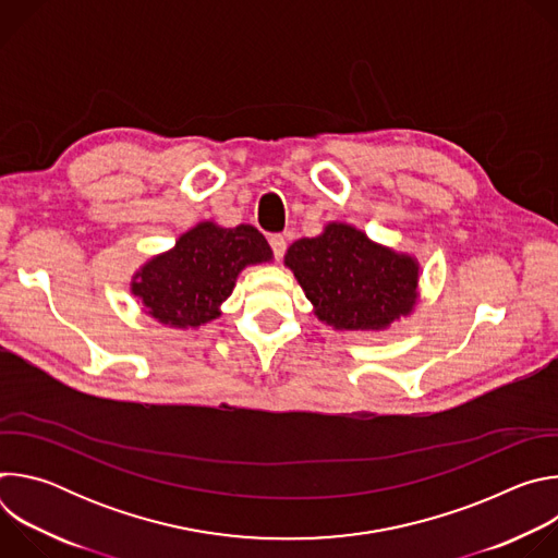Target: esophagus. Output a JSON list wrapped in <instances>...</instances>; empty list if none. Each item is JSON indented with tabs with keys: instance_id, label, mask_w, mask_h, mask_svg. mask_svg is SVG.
Segmentation results:
<instances>
[{
	"instance_id": "esophagus-1",
	"label": "esophagus",
	"mask_w": 558,
	"mask_h": 558,
	"mask_svg": "<svg viewBox=\"0 0 558 558\" xmlns=\"http://www.w3.org/2000/svg\"><path fill=\"white\" fill-rule=\"evenodd\" d=\"M269 245H271L274 258L280 260L284 256V250H287V238L282 233H274V235H269Z\"/></svg>"
}]
</instances>
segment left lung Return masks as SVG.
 <instances>
[{
	"instance_id": "8db88e82",
	"label": "left lung",
	"mask_w": 558,
	"mask_h": 558,
	"mask_svg": "<svg viewBox=\"0 0 558 558\" xmlns=\"http://www.w3.org/2000/svg\"><path fill=\"white\" fill-rule=\"evenodd\" d=\"M284 265L313 313L338 331H381L417 302V260L373 243L347 222H329L320 235L300 238L287 250Z\"/></svg>"
}]
</instances>
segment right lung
<instances>
[{
    "label": "right lung",
    "instance_id": "add662e5",
    "mask_svg": "<svg viewBox=\"0 0 558 558\" xmlns=\"http://www.w3.org/2000/svg\"><path fill=\"white\" fill-rule=\"evenodd\" d=\"M271 256L256 227H220L205 220L185 231L170 252L147 260L130 289L154 320L174 329H198L220 315L238 274Z\"/></svg>",
    "mask_w": 558,
    "mask_h": 558
}]
</instances>
